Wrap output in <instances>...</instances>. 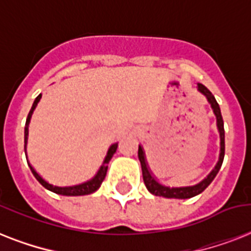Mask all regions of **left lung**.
<instances>
[{"label": "left lung", "instance_id": "obj_1", "mask_svg": "<svg viewBox=\"0 0 251 251\" xmlns=\"http://www.w3.org/2000/svg\"><path fill=\"white\" fill-rule=\"evenodd\" d=\"M198 90L202 92L204 96L207 98L208 102L212 106L214 109V113L216 116V121H218V129L219 133H220V157H219V161L215 169L211 172L210 175L207 176V178H204L201 183L195 185V186H187V187H167L163 186L160 183L157 182L156 179L153 178L151 173H150L147 164H146L145 160V153H143V150L139 146L138 149V157H139V161H141L142 165V175H143V181H145V185L147 187V190L153 195H157V197H164V198H177V199H187L193 198L195 195L201 194L204 189H206L208 185H210L214 178L218 175V172L220 171L222 168L223 160H224V153H226V142H224V121H223L222 112H220V106H219L218 101L215 100L214 95L211 94L210 90L204 87L203 84L198 83Z\"/></svg>", "mask_w": 251, "mask_h": 251}]
</instances>
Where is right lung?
Here are the masks:
<instances>
[{
	"label": "right lung",
	"mask_w": 251,
	"mask_h": 251,
	"mask_svg": "<svg viewBox=\"0 0 251 251\" xmlns=\"http://www.w3.org/2000/svg\"><path fill=\"white\" fill-rule=\"evenodd\" d=\"M40 98H41V95H39V96L35 99V101H33V104H32V108H31V110H29L28 116H27V121H25V143H27L29 120H31V116H32L33 109L36 108L37 102H39ZM116 150H117V145H113L112 147H110L109 151H108V155H106V157H105V160H104V164L101 165V168H100V171H99L98 175L95 176V178H92L91 181H88V182L82 183V185H76V186H69V187L53 186V185H50V183H48L47 181H44V179L41 178L40 176L36 173V171H35V169H33L31 165L29 164L28 165H29V169H31V172H32L33 176H35V178H36L37 181H39V182H40L41 185L45 187V189H48V190L53 191V193H56V194L68 195V197L87 195V194H91V193H94V191H96L99 187H100V185H101L102 181H104V178H105V176H106V171H108V163H109V160L112 159V156L114 155V152H116Z\"/></svg>",
	"instance_id": "1"
}]
</instances>
